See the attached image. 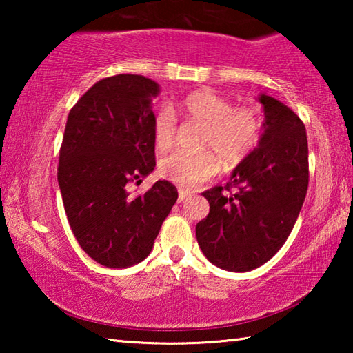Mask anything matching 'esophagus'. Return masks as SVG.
Returning a JSON list of instances; mask_svg holds the SVG:
<instances>
[{
	"label": "esophagus",
	"instance_id": "esophagus-1",
	"mask_svg": "<svg viewBox=\"0 0 353 353\" xmlns=\"http://www.w3.org/2000/svg\"><path fill=\"white\" fill-rule=\"evenodd\" d=\"M188 196H191L190 191L183 190V188H179V201H185L188 198Z\"/></svg>",
	"mask_w": 353,
	"mask_h": 353
}]
</instances>
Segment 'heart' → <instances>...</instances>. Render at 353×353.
<instances>
[{
	"label": "heart",
	"instance_id": "obj_1",
	"mask_svg": "<svg viewBox=\"0 0 353 353\" xmlns=\"http://www.w3.org/2000/svg\"><path fill=\"white\" fill-rule=\"evenodd\" d=\"M179 110L188 121L202 124L198 152L176 151L160 160V176L185 188L199 187L219 171L243 163L260 145L265 130L261 112L252 105L234 107L229 99L212 90H198L185 97ZM154 143L168 151L177 137L172 112L160 109L152 121Z\"/></svg>",
	"mask_w": 353,
	"mask_h": 353
}]
</instances>
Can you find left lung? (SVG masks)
Masks as SVG:
<instances>
[{
	"instance_id": "8db88e82",
	"label": "left lung",
	"mask_w": 353,
	"mask_h": 353,
	"mask_svg": "<svg viewBox=\"0 0 353 353\" xmlns=\"http://www.w3.org/2000/svg\"><path fill=\"white\" fill-rule=\"evenodd\" d=\"M265 132L259 148L235 168L225 187L202 193L210 204L196 225L208 261L244 272L261 266L283 246L305 201L308 141L294 112L266 94Z\"/></svg>"
}]
</instances>
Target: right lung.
Here are the masks:
<instances>
[{
	"label": "right lung",
	"mask_w": 353,
	"mask_h": 353,
	"mask_svg": "<svg viewBox=\"0 0 353 353\" xmlns=\"http://www.w3.org/2000/svg\"><path fill=\"white\" fill-rule=\"evenodd\" d=\"M157 94L145 76L117 74L88 88L68 113L57 166L65 213L83 252L107 268L145 260L177 201L168 181L129 193L155 166Z\"/></svg>",
	"instance_id": "add662e5"
}]
</instances>
